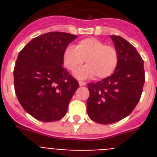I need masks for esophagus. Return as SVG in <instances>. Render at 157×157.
Here are the masks:
<instances>
[{"label":"esophagus","mask_w":157,"mask_h":157,"mask_svg":"<svg viewBox=\"0 0 157 157\" xmlns=\"http://www.w3.org/2000/svg\"><path fill=\"white\" fill-rule=\"evenodd\" d=\"M79 85H80V86H86V82H85V81H79Z\"/></svg>","instance_id":"1"}]
</instances>
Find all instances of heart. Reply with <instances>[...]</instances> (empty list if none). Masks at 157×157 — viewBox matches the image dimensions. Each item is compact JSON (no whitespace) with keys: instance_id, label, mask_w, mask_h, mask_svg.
I'll return each mask as SVG.
<instances>
[{"instance_id":"heart-1","label":"heart","mask_w":157,"mask_h":157,"mask_svg":"<svg viewBox=\"0 0 157 157\" xmlns=\"http://www.w3.org/2000/svg\"><path fill=\"white\" fill-rule=\"evenodd\" d=\"M85 60L87 65L76 71V77L84 79L96 76L99 79L107 78L117 69L119 54L116 47L94 37L83 39L76 48L68 46L64 50L63 62L69 71H76Z\"/></svg>"}]
</instances>
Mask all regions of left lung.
<instances>
[{"label":"left lung","mask_w":157,"mask_h":157,"mask_svg":"<svg viewBox=\"0 0 157 157\" xmlns=\"http://www.w3.org/2000/svg\"><path fill=\"white\" fill-rule=\"evenodd\" d=\"M119 54L117 69L110 76L87 85V113L103 124L129 116L141 98L145 82L144 60L135 47L119 36H111Z\"/></svg>","instance_id":"left-lung-1"}]
</instances>
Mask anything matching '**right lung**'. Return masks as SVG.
I'll return each mask as SVG.
<instances>
[{"instance_id":"add662e5","label":"right lung","mask_w":157,"mask_h":157,"mask_svg":"<svg viewBox=\"0 0 157 157\" xmlns=\"http://www.w3.org/2000/svg\"><path fill=\"white\" fill-rule=\"evenodd\" d=\"M77 36L51 32L33 38L18 55L13 85L26 112L44 122L66 115L79 83L63 67V55Z\"/></svg>"}]
</instances>
